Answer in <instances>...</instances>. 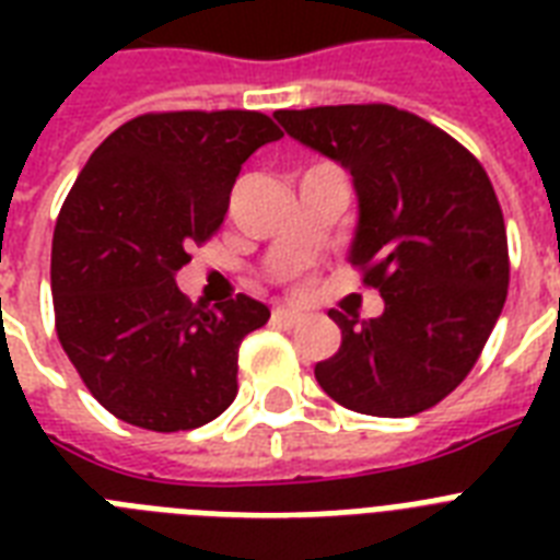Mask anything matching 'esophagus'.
Instances as JSON below:
<instances>
[{
  "label": "esophagus",
  "mask_w": 560,
  "mask_h": 560,
  "mask_svg": "<svg viewBox=\"0 0 560 560\" xmlns=\"http://www.w3.org/2000/svg\"><path fill=\"white\" fill-rule=\"evenodd\" d=\"M302 323H305V316L299 314V311H288V307H276L272 311V325H279V328H296Z\"/></svg>",
  "instance_id": "obj_1"
}]
</instances>
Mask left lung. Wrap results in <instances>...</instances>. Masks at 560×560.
<instances>
[{
	"instance_id": "left-lung-1",
	"label": "left lung",
	"mask_w": 560,
	"mask_h": 560,
	"mask_svg": "<svg viewBox=\"0 0 560 560\" xmlns=\"http://www.w3.org/2000/svg\"><path fill=\"white\" fill-rule=\"evenodd\" d=\"M284 130L354 177L351 267L383 296L377 319L331 311L342 342L319 386L363 416L407 418L459 386L509 293L503 209L486 168L442 127L392 104L279 109Z\"/></svg>"
}]
</instances>
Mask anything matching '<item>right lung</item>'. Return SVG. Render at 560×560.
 I'll return each mask as SVG.
<instances>
[{
  "label": "right lung",
  "mask_w": 560,
  "mask_h": 560,
  "mask_svg": "<svg viewBox=\"0 0 560 560\" xmlns=\"http://www.w3.org/2000/svg\"><path fill=\"white\" fill-rule=\"evenodd\" d=\"M281 139L255 109L144 113L109 133L66 194L51 241L57 340L101 407L153 433L214 421L237 395V346L270 311L177 288L229 211L241 165Z\"/></svg>",
  "instance_id": "1"
}]
</instances>
